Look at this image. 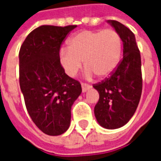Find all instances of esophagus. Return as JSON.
<instances>
[{"label":"esophagus","mask_w":161,"mask_h":161,"mask_svg":"<svg viewBox=\"0 0 161 161\" xmlns=\"http://www.w3.org/2000/svg\"><path fill=\"white\" fill-rule=\"evenodd\" d=\"M81 85H82V91L83 92H86L87 91H89L90 89H91V85H89V84H84V83H82L81 84Z\"/></svg>","instance_id":"obj_1"}]
</instances>
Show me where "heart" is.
Returning a JSON list of instances; mask_svg holds the SVG:
<instances>
[{
    "mask_svg": "<svg viewBox=\"0 0 161 161\" xmlns=\"http://www.w3.org/2000/svg\"><path fill=\"white\" fill-rule=\"evenodd\" d=\"M121 50V39L115 30H84L70 37L67 47L59 50L58 61L69 77L77 75L84 60L86 77L96 74L99 78H105L116 70Z\"/></svg>",
    "mask_w": 161,
    "mask_h": 161,
    "instance_id": "1",
    "label": "heart"
}]
</instances>
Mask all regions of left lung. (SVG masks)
<instances>
[{"instance_id":"obj_1","label":"left lung","mask_w":161,"mask_h":161,"mask_svg":"<svg viewBox=\"0 0 161 161\" xmlns=\"http://www.w3.org/2000/svg\"><path fill=\"white\" fill-rule=\"evenodd\" d=\"M107 22L121 37L123 58L110 77L94 84L99 93L94 113L100 126L115 129L127 124L138 107L142 91V60L135 34L119 21Z\"/></svg>"}]
</instances>
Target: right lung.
<instances>
[{
	"label": "right lung",
	"mask_w": 161,
	"mask_h": 161,
	"mask_svg": "<svg viewBox=\"0 0 161 161\" xmlns=\"http://www.w3.org/2000/svg\"><path fill=\"white\" fill-rule=\"evenodd\" d=\"M77 26H41L27 35L19 53V86L30 117L48 135L70 127L71 106L82 92L58 61L62 41Z\"/></svg>",
	"instance_id": "right-lung-1"
}]
</instances>
